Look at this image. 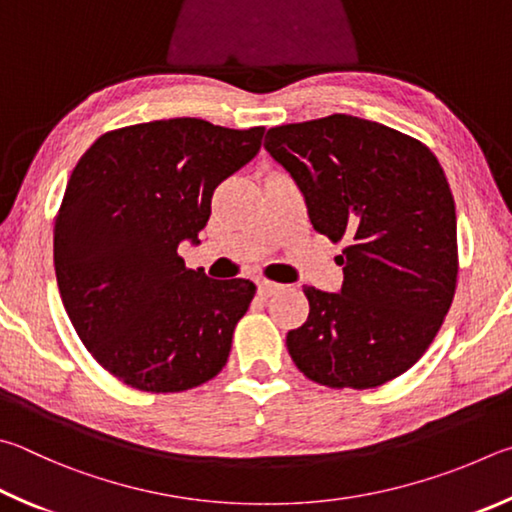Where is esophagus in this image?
I'll use <instances>...</instances> for the list:
<instances>
[{
    "label": "esophagus",
    "mask_w": 512,
    "mask_h": 512,
    "mask_svg": "<svg viewBox=\"0 0 512 512\" xmlns=\"http://www.w3.org/2000/svg\"><path fill=\"white\" fill-rule=\"evenodd\" d=\"M256 285H258V294H261V297H272V294L281 288L279 283L267 281V279H261Z\"/></svg>",
    "instance_id": "obj_1"
}]
</instances>
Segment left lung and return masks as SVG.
I'll return each mask as SVG.
<instances>
[{
  "mask_svg": "<svg viewBox=\"0 0 512 512\" xmlns=\"http://www.w3.org/2000/svg\"><path fill=\"white\" fill-rule=\"evenodd\" d=\"M265 150L306 197L315 231L346 247L339 292L303 288L290 330L297 369L330 389H373L414 366L452 306L459 274L454 197L425 143L330 114L270 128Z\"/></svg>",
  "mask_w": 512,
  "mask_h": 512,
  "instance_id": "obj_1",
  "label": "left lung"
}]
</instances>
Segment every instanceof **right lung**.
<instances>
[{
  "instance_id": "right-lung-1",
  "label": "right lung",
  "mask_w": 512,
  "mask_h": 512,
  "mask_svg": "<svg viewBox=\"0 0 512 512\" xmlns=\"http://www.w3.org/2000/svg\"><path fill=\"white\" fill-rule=\"evenodd\" d=\"M265 128L202 119L128 125L98 137L71 173L53 229L65 310L94 360L132 389L200 387L227 364L256 285L188 270L215 186L256 157Z\"/></svg>"
}]
</instances>
